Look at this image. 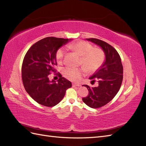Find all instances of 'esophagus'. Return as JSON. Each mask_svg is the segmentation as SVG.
Returning <instances> with one entry per match:
<instances>
[{"instance_id": "esophagus-1", "label": "esophagus", "mask_w": 146, "mask_h": 146, "mask_svg": "<svg viewBox=\"0 0 146 146\" xmlns=\"http://www.w3.org/2000/svg\"><path fill=\"white\" fill-rule=\"evenodd\" d=\"M72 86L73 87H78V86H80V85H78V84H76V83H73Z\"/></svg>"}]
</instances>
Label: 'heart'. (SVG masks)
<instances>
[{"label": "heart", "instance_id": "heart-1", "mask_svg": "<svg viewBox=\"0 0 146 146\" xmlns=\"http://www.w3.org/2000/svg\"><path fill=\"white\" fill-rule=\"evenodd\" d=\"M68 47L77 52L82 57V64L90 72L96 71L102 65L105 60L104 51L99 47H94L92 44L85 41H80L70 44ZM66 50L61 47L57 50L55 57L57 63L61 64L63 62ZM83 68L67 67L63 70L64 76L69 80L78 82L85 74Z\"/></svg>", "mask_w": 146, "mask_h": 146}]
</instances>
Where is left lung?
Wrapping results in <instances>:
<instances>
[{
	"label": "left lung",
	"mask_w": 146,
	"mask_h": 146,
	"mask_svg": "<svg viewBox=\"0 0 146 146\" xmlns=\"http://www.w3.org/2000/svg\"><path fill=\"white\" fill-rule=\"evenodd\" d=\"M88 41L100 46L104 51L105 60L100 68L90 77L91 82H98L97 87L90 88L87 85L89 94L82 99L88 107L100 108L110 102L120 89L123 79V66L121 57L113 47L96 38H87Z\"/></svg>",
	"instance_id": "8db88e82"
}]
</instances>
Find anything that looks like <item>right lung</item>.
<instances>
[{
	"label": "right lung",
	"mask_w": 146,
	"mask_h": 146,
	"mask_svg": "<svg viewBox=\"0 0 146 146\" xmlns=\"http://www.w3.org/2000/svg\"><path fill=\"white\" fill-rule=\"evenodd\" d=\"M71 39L47 37L31 46L24 56L22 66V79L25 90L38 104L52 107L60 103L66 91L72 86L70 81L59 73L56 82L48 76L55 72V55L59 48Z\"/></svg>",
	"instance_id": "1"
}]
</instances>
